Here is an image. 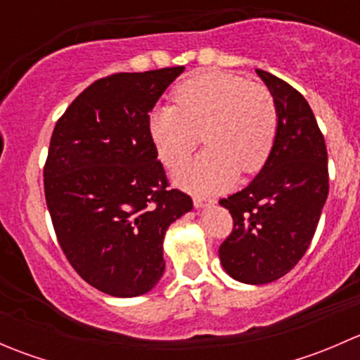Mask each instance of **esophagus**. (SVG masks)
Instances as JSON below:
<instances>
[{"label":"esophagus","mask_w":360,"mask_h":360,"mask_svg":"<svg viewBox=\"0 0 360 360\" xmlns=\"http://www.w3.org/2000/svg\"><path fill=\"white\" fill-rule=\"evenodd\" d=\"M193 203H195V207H197V209H203V207L212 205L214 200H212V198H205V197H195Z\"/></svg>","instance_id":"esophagus-1"}]
</instances>
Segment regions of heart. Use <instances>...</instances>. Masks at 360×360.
Listing matches in <instances>:
<instances>
[{
	"label": "heart",
	"instance_id": "1",
	"mask_svg": "<svg viewBox=\"0 0 360 360\" xmlns=\"http://www.w3.org/2000/svg\"><path fill=\"white\" fill-rule=\"evenodd\" d=\"M176 106L157 108L148 129L158 158L170 169L198 146L200 134L209 150L176 172L183 188L214 193L235 176L256 174L274 150L278 112L271 94L231 72H203L174 90Z\"/></svg>",
	"mask_w": 360,
	"mask_h": 360
}]
</instances>
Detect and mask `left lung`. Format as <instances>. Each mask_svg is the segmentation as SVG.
<instances>
[{"label": "left lung", "instance_id": "8db88e82", "mask_svg": "<svg viewBox=\"0 0 360 360\" xmlns=\"http://www.w3.org/2000/svg\"><path fill=\"white\" fill-rule=\"evenodd\" d=\"M278 112L274 150L252 183L219 203L233 217L219 259L230 277L268 284L303 257L329 193L328 150L307 99L284 79L256 69Z\"/></svg>", "mask_w": 360, "mask_h": 360}]
</instances>
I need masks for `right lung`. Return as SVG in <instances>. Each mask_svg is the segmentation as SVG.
<instances>
[{
  "label": "right lung",
  "mask_w": 360,
  "mask_h": 360,
  "mask_svg": "<svg viewBox=\"0 0 360 360\" xmlns=\"http://www.w3.org/2000/svg\"><path fill=\"white\" fill-rule=\"evenodd\" d=\"M183 66L116 72L86 86L59 118L43 177L60 249L92 288L134 297L165 270L163 237L193 209L170 190L148 120Z\"/></svg>",
  "instance_id": "add662e5"
}]
</instances>
